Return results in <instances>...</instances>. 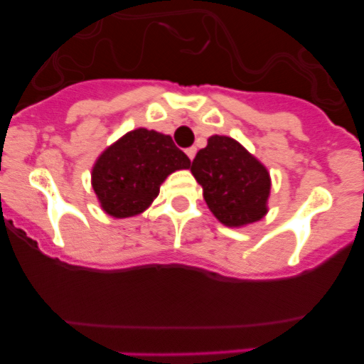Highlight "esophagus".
Returning a JSON list of instances; mask_svg holds the SVG:
<instances>
[{"mask_svg":"<svg viewBox=\"0 0 364 364\" xmlns=\"http://www.w3.org/2000/svg\"><path fill=\"white\" fill-rule=\"evenodd\" d=\"M186 156H188V159L190 160H193V159H196V153H197V149L196 148H188V149H186Z\"/></svg>","mask_w":364,"mask_h":364,"instance_id":"34e87169","label":"esophagus"}]
</instances>
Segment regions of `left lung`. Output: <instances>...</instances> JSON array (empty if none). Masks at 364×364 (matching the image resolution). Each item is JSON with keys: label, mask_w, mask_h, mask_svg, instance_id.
<instances>
[{"label": "left lung", "mask_w": 364, "mask_h": 364, "mask_svg": "<svg viewBox=\"0 0 364 364\" xmlns=\"http://www.w3.org/2000/svg\"><path fill=\"white\" fill-rule=\"evenodd\" d=\"M209 211L227 227H245L267 215L271 178L266 165L227 135H211L190 165Z\"/></svg>", "instance_id": "1"}]
</instances>
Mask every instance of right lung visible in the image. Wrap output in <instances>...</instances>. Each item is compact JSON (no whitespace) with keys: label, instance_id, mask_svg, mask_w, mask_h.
Instances as JSON below:
<instances>
[{"label":"right lung","instance_id":"right-lung-1","mask_svg":"<svg viewBox=\"0 0 364 364\" xmlns=\"http://www.w3.org/2000/svg\"><path fill=\"white\" fill-rule=\"evenodd\" d=\"M181 168H190V159L171 135L135 128L100 153L91 168V186L109 216L130 218L144 213L167 176Z\"/></svg>","mask_w":364,"mask_h":364}]
</instances>
